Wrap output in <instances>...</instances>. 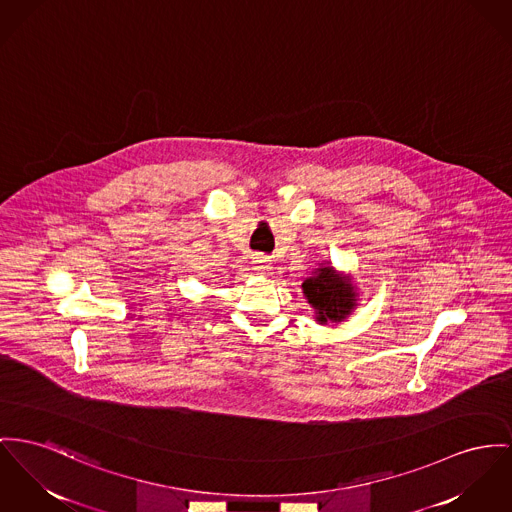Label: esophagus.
Masks as SVG:
<instances>
[{"label":"esophagus","instance_id":"obj_1","mask_svg":"<svg viewBox=\"0 0 512 512\" xmlns=\"http://www.w3.org/2000/svg\"><path fill=\"white\" fill-rule=\"evenodd\" d=\"M252 268H254V272L260 273V275H268L272 272V260L264 254H254L252 256Z\"/></svg>","mask_w":512,"mask_h":512}]
</instances>
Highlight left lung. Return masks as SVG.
<instances>
[{
    "mask_svg": "<svg viewBox=\"0 0 512 512\" xmlns=\"http://www.w3.org/2000/svg\"><path fill=\"white\" fill-rule=\"evenodd\" d=\"M303 295L314 308V320L318 324H340L359 303L357 285L349 273H341L330 264L322 262L312 270L303 283Z\"/></svg>",
    "mask_w": 512,
    "mask_h": 512,
    "instance_id": "left-lung-1",
    "label": "left lung"
}]
</instances>
